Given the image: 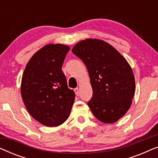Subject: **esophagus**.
Here are the masks:
<instances>
[{
    "label": "esophagus",
    "instance_id": "obj_1",
    "mask_svg": "<svg viewBox=\"0 0 158 158\" xmlns=\"http://www.w3.org/2000/svg\"><path fill=\"white\" fill-rule=\"evenodd\" d=\"M74 91H75V94H76L77 96H78V95H79V89H78V88H75Z\"/></svg>",
    "mask_w": 158,
    "mask_h": 158
}]
</instances>
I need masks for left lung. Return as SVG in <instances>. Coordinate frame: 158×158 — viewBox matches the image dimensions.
I'll return each instance as SVG.
<instances>
[{
	"label": "left lung",
	"mask_w": 158,
	"mask_h": 158,
	"mask_svg": "<svg viewBox=\"0 0 158 158\" xmlns=\"http://www.w3.org/2000/svg\"><path fill=\"white\" fill-rule=\"evenodd\" d=\"M73 53L85 64L93 96L92 113L103 123H114L125 115L132 102L135 81L126 59L103 40L86 39L73 47Z\"/></svg>",
	"instance_id": "obj_1"
}]
</instances>
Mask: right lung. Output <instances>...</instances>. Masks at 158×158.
Here are the masks:
<instances>
[{"instance_id": "right-lung-1", "label": "right lung", "mask_w": 158, "mask_h": 158, "mask_svg": "<svg viewBox=\"0 0 158 158\" xmlns=\"http://www.w3.org/2000/svg\"><path fill=\"white\" fill-rule=\"evenodd\" d=\"M70 47L45 45L32 56L21 79V93L32 117L47 127H57L70 116L75 94L68 87L62 66Z\"/></svg>"}]
</instances>
